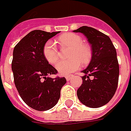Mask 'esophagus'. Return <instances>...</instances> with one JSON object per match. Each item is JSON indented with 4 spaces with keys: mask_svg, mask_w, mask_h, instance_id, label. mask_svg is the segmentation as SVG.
Here are the masks:
<instances>
[{
    "mask_svg": "<svg viewBox=\"0 0 131 131\" xmlns=\"http://www.w3.org/2000/svg\"><path fill=\"white\" fill-rule=\"evenodd\" d=\"M73 75H72V74H69V75L66 76V80H67V81L71 80V79L73 78Z\"/></svg>",
    "mask_w": 131,
    "mask_h": 131,
    "instance_id": "esophagus-1",
    "label": "esophagus"
}]
</instances>
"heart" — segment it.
<instances>
[{
	"instance_id": "b5f03b06",
	"label": "heart",
	"mask_w": 131,
	"mask_h": 131,
	"mask_svg": "<svg viewBox=\"0 0 131 131\" xmlns=\"http://www.w3.org/2000/svg\"><path fill=\"white\" fill-rule=\"evenodd\" d=\"M61 48H71L68 57L71 60L60 61L57 64L56 69L61 75H66L76 71L82 65L88 64L92 58V49L88 43H83V38L75 33H66L58 38ZM43 54L45 59L51 65H55L60 59V54L55 43L48 41L44 44Z\"/></svg>"
}]
</instances>
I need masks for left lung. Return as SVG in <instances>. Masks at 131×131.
Wrapping results in <instances>:
<instances>
[{
    "label": "left lung",
    "instance_id": "1",
    "mask_svg": "<svg viewBox=\"0 0 131 131\" xmlns=\"http://www.w3.org/2000/svg\"><path fill=\"white\" fill-rule=\"evenodd\" d=\"M73 32L83 33L92 47L91 61L82 71V84L77 90L79 100L88 107H101L112 98L118 85L116 49L108 36L95 28L82 26Z\"/></svg>",
    "mask_w": 131,
    "mask_h": 131
}]
</instances>
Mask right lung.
I'll use <instances>...</instances> for the list:
<instances>
[{"instance_id":"obj_1","label":"right lung","mask_w":131,"mask_h":131,"mask_svg":"<svg viewBox=\"0 0 131 131\" xmlns=\"http://www.w3.org/2000/svg\"><path fill=\"white\" fill-rule=\"evenodd\" d=\"M58 32L35 30L15 46L12 62L14 81L23 101L37 111H47L58 103L65 77H49L58 71L43 54L44 44Z\"/></svg>"}]
</instances>
